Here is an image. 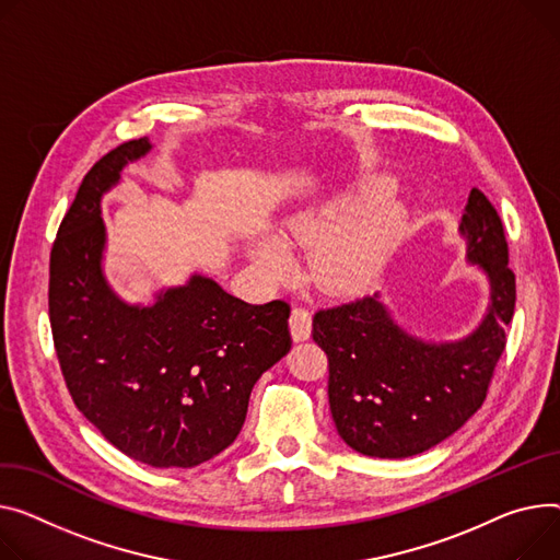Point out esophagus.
I'll list each match as a JSON object with an SVG mask.
<instances>
[{
    "mask_svg": "<svg viewBox=\"0 0 560 560\" xmlns=\"http://www.w3.org/2000/svg\"><path fill=\"white\" fill-rule=\"evenodd\" d=\"M290 332L294 342H306L313 332V317L306 308H294L290 313Z\"/></svg>",
    "mask_w": 560,
    "mask_h": 560,
    "instance_id": "34e87169",
    "label": "esophagus"
}]
</instances>
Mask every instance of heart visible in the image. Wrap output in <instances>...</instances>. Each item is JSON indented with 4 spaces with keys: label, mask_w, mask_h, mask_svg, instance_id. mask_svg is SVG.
<instances>
[{
    "label": "heart",
    "mask_w": 560,
    "mask_h": 560,
    "mask_svg": "<svg viewBox=\"0 0 560 560\" xmlns=\"http://www.w3.org/2000/svg\"><path fill=\"white\" fill-rule=\"evenodd\" d=\"M407 209L396 198H376L360 205L358 198L300 211L285 220V241L315 247L311 272L326 292H355L371 283L398 243ZM256 266L275 277L290 272L288 245L275 234H260L249 245Z\"/></svg>",
    "instance_id": "obj_1"
}]
</instances>
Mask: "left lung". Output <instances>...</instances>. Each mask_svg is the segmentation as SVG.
Masks as SVG:
<instances>
[{"label": "left lung", "instance_id": "8db88e82", "mask_svg": "<svg viewBox=\"0 0 560 560\" xmlns=\"http://www.w3.org/2000/svg\"><path fill=\"white\" fill-rule=\"evenodd\" d=\"M466 264L489 304L457 340H428L398 322L381 292L319 311L313 340L328 355V405L342 441L364 457L405 459L455 434L487 398L515 308L502 220L472 189L459 220Z\"/></svg>", "mask_w": 560, "mask_h": 560}]
</instances>
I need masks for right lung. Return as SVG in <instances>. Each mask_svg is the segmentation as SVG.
Masks as SVG:
<instances>
[{"label":"right lung","mask_w":560,"mask_h":560,"mask_svg":"<svg viewBox=\"0 0 560 560\" xmlns=\"http://www.w3.org/2000/svg\"><path fill=\"white\" fill-rule=\"evenodd\" d=\"M151 151L121 143L85 175L51 249L49 319L85 419L135 462L194 468L230 448L256 381L290 351V306L247 304L198 272L151 304L121 300L103 268V196Z\"/></svg>","instance_id":"1"}]
</instances>
